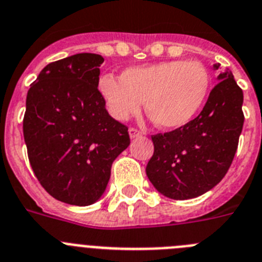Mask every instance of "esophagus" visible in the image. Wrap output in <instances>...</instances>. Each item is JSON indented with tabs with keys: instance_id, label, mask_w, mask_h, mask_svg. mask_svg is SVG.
<instances>
[{
	"instance_id": "obj_1",
	"label": "esophagus",
	"mask_w": 262,
	"mask_h": 262,
	"mask_svg": "<svg viewBox=\"0 0 262 262\" xmlns=\"http://www.w3.org/2000/svg\"><path fill=\"white\" fill-rule=\"evenodd\" d=\"M129 134H130V138H137L142 136V132L136 128H130L129 129Z\"/></svg>"
}]
</instances>
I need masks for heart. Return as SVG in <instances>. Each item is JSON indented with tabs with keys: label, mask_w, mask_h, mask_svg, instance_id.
Returning a JSON list of instances; mask_svg holds the SVG:
<instances>
[{
	"label": "heart",
	"mask_w": 262,
	"mask_h": 262,
	"mask_svg": "<svg viewBox=\"0 0 262 262\" xmlns=\"http://www.w3.org/2000/svg\"><path fill=\"white\" fill-rule=\"evenodd\" d=\"M210 75L199 62L166 60L126 68L120 79L103 75L99 91L108 112L124 121L145 111L159 128L178 129L198 115L206 101Z\"/></svg>",
	"instance_id": "heart-1"
}]
</instances>
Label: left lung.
Masks as SVG:
<instances>
[{
  "label": "left lung",
  "instance_id": "obj_1",
  "mask_svg": "<svg viewBox=\"0 0 262 262\" xmlns=\"http://www.w3.org/2000/svg\"><path fill=\"white\" fill-rule=\"evenodd\" d=\"M217 79L198 117L182 128L151 136L154 153L146 175L170 199L203 195L224 178L233 161L244 124V96L231 71L220 72Z\"/></svg>",
  "mask_w": 262,
  "mask_h": 262
}]
</instances>
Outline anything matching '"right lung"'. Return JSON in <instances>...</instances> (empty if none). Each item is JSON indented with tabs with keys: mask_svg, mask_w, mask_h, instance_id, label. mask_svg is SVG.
<instances>
[{
	"mask_svg": "<svg viewBox=\"0 0 262 262\" xmlns=\"http://www.w3.org/2000/svg\"><path fill=\"white\" fill-rule=\"evenodd\" d=\"M97 54H76L43 68L27 92L24 137L36 179L52 198L90 206L104 194L111 167L130 144L99 91Z\"/></svg>",
	"mask_w": 262,
	"mask_h": 262,
	"instance_id": "add662e5",
	"label": "right lung"
}]
</instances>
